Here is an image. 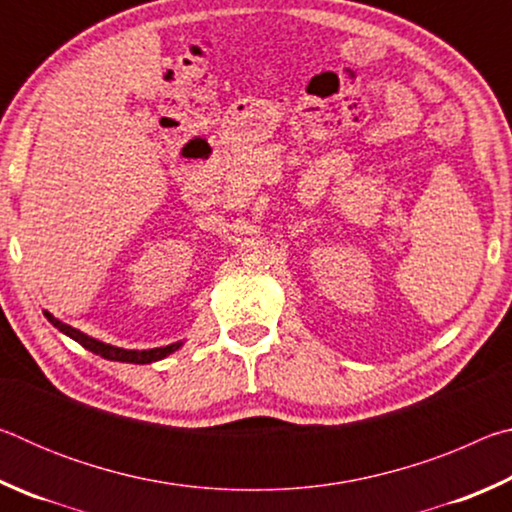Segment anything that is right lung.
I'll use <instances>...</instances> for the list:
<instances>
[{
    "instance_id": "obj_1",
    "label": "right lung",
    "mask_w": 512,
    "mask_h": 512,
    "mask_svg": "<svg viewBox=\"0 0 512 512\" xmlns=\"http://www.w3.org/2000/svg\"><path fill=\"white\" fill-rule=\"evenodd\" d=\"M47 320L54 327H58L60 332L67 334L69 339H74L76 343H81L85 350H90L94 354H99V357L108 359V361H121V363H153V361H160L164 357H169L171 352H176L180 345H183V341L178 343H171L167 345V348H151V350H126V348H117V345H110V343H103V341H97L92 339V336L83 334L81 329H76L72 325L63 323V320H58L49 314V311H45Z\"/></svg>"
}]
</instances>
